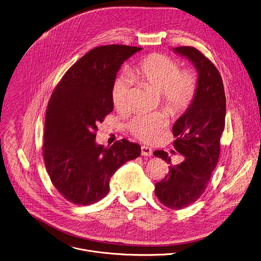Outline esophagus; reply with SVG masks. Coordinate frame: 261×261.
Wrapping results in <instances>:
<instances>
[{
	"mask_svg": "<svg viewBox=\"0 0 261 261\" xmlns=\"http://www.w3.org/2000/svg\"><path fill=\"white\" fill-rule=\"evenodd\" d=\"M141 153L144 156H151L152 155V149L148 146H142L141 147Z\"/></svg>",
	"mask_w": 261,
	"mask_h": 261,
	"instance_id": "obj_1",
	"label": "esophagus"
}]
</instances>
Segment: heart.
I'll use <instances>...</instances> for the list:
<instances>
[{
	"mask_svg": "<svg viewBox=\"0 0 261 261\" xmlns=\"http://www.w3.org/2000/svg\"><path fill=\"white\" fill-rule=\"evenodd\" d=\"M134 81L146 84L161 93L164 108L172 115L185 112L196 93V77L189 71H180L178 64L171 58L153 54L142 59L130 71ZM133 82L121 74L113 83L112 101L120 113L129 110V94ZM168 118L164 112H140L128 121V130L145 142L155 141L167 128Z\"/></svg>",
	"mask_w": 261,
	"mask_h": 261,
	"instance_id": "heart-1",
	"label": "heart"
}]
</instances>
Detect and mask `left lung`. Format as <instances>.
I'll return each instance as SVG.
<instances>
[{
    "mask_svg": "<svg viewBox=\"0 0 261 261\" xmlns=\"http://www.w3.org/2000/svg\"><path fill=\"white\" fill-rule=\"evenodd\" d=\"M173 51L191 61L197 71L194 99L173 125L174 147L184 161L171 165L164 150L153 154L169 164V174L155 184V195L165 206L181 210L205 191L220 155V138L225 126L226 97L221 74L198 49L179 46Z\"/></svg>",
    "mask_w": 261,
    "mask_h": 261,
    "instance_id": "8db88e82",
    "label": "left lung"
}]
</instances>
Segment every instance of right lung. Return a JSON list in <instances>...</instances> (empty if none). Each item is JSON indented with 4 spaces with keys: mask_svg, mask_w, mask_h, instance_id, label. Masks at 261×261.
<instances>
[{
    "mask_svg": "<svg viewBox=\"0 0 261 261\" xmlns=\"http://www.w3.org/2000/svg\"><path fill=\"white\" fill-rule=\"evenodd\" d=\"M140 50L116 44L91 49L68 69L49 99L43 159L53 185L73 204L90 205L101 200L114 173L141 154L139 144L125 139L110 147L95 141L96 125L114 109L116 75Z\"/></svg>",
    "mask_w": 261,
    "mask_h": 261,
    "instance_id": "1",
    "label": "right lung"
}]
</instances>
